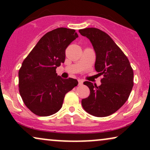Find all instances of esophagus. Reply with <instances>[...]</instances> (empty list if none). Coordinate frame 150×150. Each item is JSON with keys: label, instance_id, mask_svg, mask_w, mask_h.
Instances as JSON below:
<instances>
[{"label": "esophagus", "instance_id": "esophagus-1", "mask_svg": "<svg viewBox=\"0 0 150 150\" xmlns=\"http://www.w3.org/2000/svg\"><path fill=\"white\" fill-rule=\"evenodd\" d=\"M82 83H83V81H82V80H80V79H79L78 80V84L80 85H82Z\"/></svg>", "mask_w": 150, "mask_h": 150}]
</instances>
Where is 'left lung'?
<instances>
[{
    "instance_id": "8db88e82",
    "label": "left lung",
    "mask_w": 150,
    "mask_h": 150,
    "mask_svg": "<svg viewBox=\"0 0 150 150\" xmlns=\"http://www.w3.org/2000/svg\"><path fill=\"white\" fill-rule=\"evenodd\" d=\"M79 32L92 43L96 53L95 70L103 76L99 87L84 82L90 94L82 99V106L92 116H110L128 100L133 87V70L126 56L104 32L92 27Z\"/></svg>"
}]
</instances>
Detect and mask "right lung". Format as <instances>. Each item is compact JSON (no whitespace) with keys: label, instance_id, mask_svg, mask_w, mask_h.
<instances>
[{"label":"right lung","instance_id":"right-lung-1","mask_svg":"<svg viewBox=\"0 0 150 150\" xmlns=\"http://www.w3.org/2000/svg\"><path fill=\"white\" fill-rule=\"evenodd\" d=\"M78 35L75 30L55 29L41 38L19 70V91L27 108L39 116H49L62 107L66 93L78 82L63 79L56 68L63 63L65 49Z\"/></svg>","mask_w":150,"mask_h":150}]
</instances>
